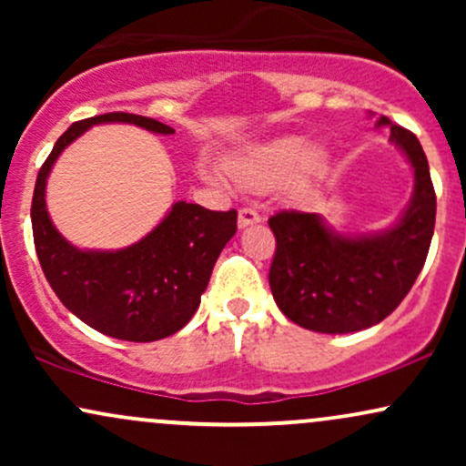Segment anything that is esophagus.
Segmentation results:
<instances>
[{
    "label": "esophagus",
    "instance_id": "esophagus-1",
    "mask_svg": "<svg viewBox=\"0 0 466 466\" xmlns=\"http://www.w3.org/2000/svg\"><path fill=\"white\" fill-rule=\"evenodd\" d=\"M256 223H260L258 212L251 210V208H240V210H238V228H249V226H256Z\"/></svg>",
    "mask_w": 466,
    "mask_h": 466
}]
</instances>
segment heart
<instances>
[{
	"mask_svg": "<svg viewBox=\"0 0 466 466\" xmlns=\"http://www.w3.org/2000/svg\"><path fill=\"white\" fill-rule=\"evenodd\" d=\"M330 155L322 144H309L304 136H280L240 151L228 159V177L245 190H269L289 179L293 190L311 188L326 175Z\"/></svg>",
	"mask_w": 466,
	"mask_h": 466,
	"instance_id": "1",
	"label": "heart"
}]
</instances>
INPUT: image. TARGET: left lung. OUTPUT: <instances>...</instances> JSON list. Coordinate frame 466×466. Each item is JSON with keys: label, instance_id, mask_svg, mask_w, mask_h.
<instances>
[{"label": "left lung", "instance_id": "obj_1", "mask_svg": "<svg viewBox=\"0 0 466 466\" xmlns=\"http://www.w3.org/2000/svg\"><path fill=\"white\" fill-rule=\"evenodd\" d=\"M377 127H390V140L414 170L410 206L392 228L350 237L315 212L282 210L269 218L274 300L291 322L315 333H355L386 319L420 274L434 237L436 192L419 137L386 116Z\"/></svg>", "mask_w": 466, "mask_h": 466}]
</instances>
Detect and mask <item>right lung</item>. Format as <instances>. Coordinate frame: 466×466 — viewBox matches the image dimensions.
<instances>
[{
	"mask_svg": "<svg viewBox=\"0 0 466 466\" xmlns=\"http://www.w3.org/2000/svg\"><path fill=\"white\" fill-rule=\"evenodd\" d=\"M103 122H129L162 136L175 133L153 117L122 111L74 122L36 175L30 210L36 256L58 300L85 324L116 339L157 341L184 329L199 309L212 267L237 232V210L215 212L177 201L157 228L129 248H74L47 215V175L66 147Z\"/></svg>",
	"mask_w": 466,
	"mask_h": 466,
	"instance_id": "right-lung-1",
	"label": "right lung"
}]
</instances>
